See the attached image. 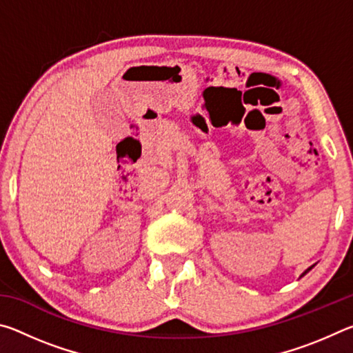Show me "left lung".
Segmentation results:
<instances>
[{"label": "left lung", "instance_id": "obj_1", "mask_svg": "<svg viewBox=\"0 0 353 353\" xmlns=\"http://www.w3.org/2000/svg\"><path fill=\"white\" fill-rule=\"evenodd\" d=\"M310 270H313V266H312V268H308V270H307V271H305V272H303V274H302V276H305V274H307V272H308V271H310ZM302 276H301V277H302Z\"/></svg>", "mask_w": 353, "mask_h": 353}]
</instances>
